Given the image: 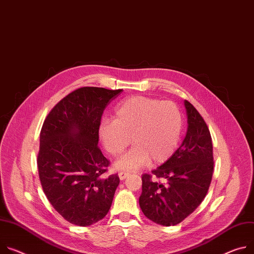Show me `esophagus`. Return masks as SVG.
<instances>
[{"instance_id": "1", "label": "esophagus", "mask_w": 254, "mask_h": 254, "mask_svg": "<svg viewBox=\"0 0 254 254\" xmlns=\"http://www.w3.org/2000/svg\"><path fill=\"white\" fill-rule=\"evenodd\" d=\"M128 175H129V173L128 172H125V171H122V172L119 173V177H120L121 180H125Z\"/></svg>"}]
</instances>
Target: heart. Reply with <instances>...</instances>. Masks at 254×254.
Returning a JSON list of instances; mask_svg holds the SVG:
<instances>
[{
	"label": "heart",
	"instance_id": "1",
	"mask_svg": "<svg viewBox=\"0 0 254 254\" xmlns=\"http://www.w3.org/2000/svg\"><path fill=\"white\" fill-rule=\"evenodd\" d=\"M182 114L171 101L147 96H132L114 108L113 120H103L98 127L99 139L112 156L121 155L114 163L117 170H137L151 164H161L175 152L182 131Z\"/></svg>",
	"mask_w": 254,
	"mask_h": 254
}]
</instances>
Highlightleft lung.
<instances>
[{
    "label": "left lung",
    "instance_id": "8db88e82",
    "mask_svg": "<svg viewBox=\"0 0 254 254\" xmlns=\"http://www.w3.org/2000/svg\"><path fill=\"white\" fill-rule=\"evenodd\" d=\"M188 130L180 147L164 164L152 171L167 180L164 186L142 176L139 203L144 215L156 224L174 226L190 216L209 190L213 170V144L206 124L194 106L184 100Z\"/></svg>",
    "mask_w": 254,
    "mask_h": 254
}]
</instances>
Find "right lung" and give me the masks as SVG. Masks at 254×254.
<instances>
[{"label": "right lung", "instance_id": "obj_1", "mask_svg": "<svg viewBox=\"0 0 254 254\" xmlns=\"http://www.w3.org/2000/svg\"><path fill=\"white\" fill-rule=\"evenodd\" d=\"M122 91L77 89L43 123L37 157L41 186L55 210L74 225L102 220L120 184L118 174L104 176L109 161L98 148V127L106 105Z\"/></svg>", "mask_w": 254, "mask_h": 254}]
</instances>
